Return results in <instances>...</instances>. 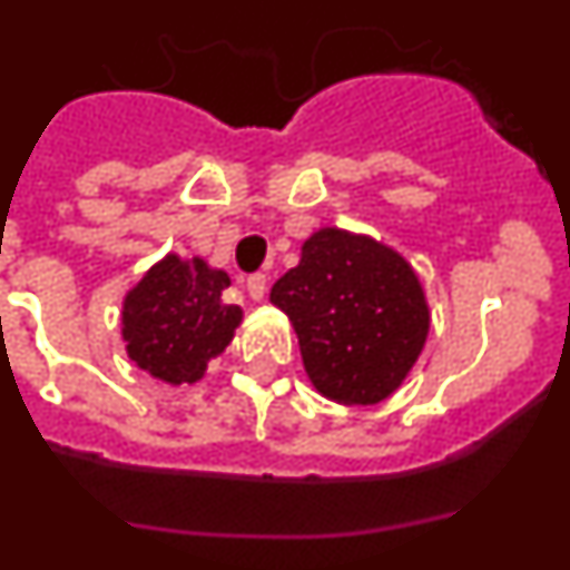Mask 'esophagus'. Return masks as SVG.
Here are the masks:
<instances>
[{
  "instance_id": "obj_1",
  "label": "esophagus",
  "mask_w": 570,
  "mask_h": 570,
  "mask_svg": "<svg viewBox=\"0 0 570 570\" xmlns=\"http://www.w3.org/2000/svg\"><path fill=\"white\" fill-rule=\"evenodd\" d=\"M248 294L250 299H265V294H268V276L265 274H250L248 276Z\"/></svg>"
}]
</instances>
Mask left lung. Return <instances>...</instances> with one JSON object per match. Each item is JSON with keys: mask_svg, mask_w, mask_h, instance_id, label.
Instances as JSON below:
<instances>
[{"mask_svg": "<svg viewBox=\"0 0 570 570\" xmlns=\"http://www.w3.org/2000/svg\"><path fill=\"white\" fill-rule=\"evenodd\" d=\"M271 302L296 331L302 365L322 396L376 405L394 394L425 347L431 314L420 276L371 236L320 228Z\"/></svg>", "mask_w": 570, "mask_h": 570, "instance_id": "left-lung-1", "label": "left lung"}]
</instances>
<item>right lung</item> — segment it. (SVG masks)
<instances>
[{"mask_svg":"<svg viewBox=\"0 0 570 570\" xmlns=\"http://www.w3.org/2000/svg\"><path fill=\"white\" fill-rule=\"evenodd\" d=\"M230 276L194 256L168 254L122 302V340L128 356L168 385L199 382L239 328L242 308L225 305Z\"/></svg>","mask_w":570,"mask_h":570,"instance_id":"right-lung-1","label":"right lung"}]
</instances>
